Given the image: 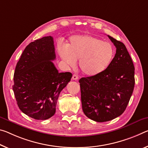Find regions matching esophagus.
I'll use <instances>...</instances> for the list:
<instances>
[{
  "label": "esophagus",
  "mask_w": 148,
  "mask_h": 148,
  "mask_svg": "<svg viewBox=\"0 0 148 148\" xmlns=\"http://www.w3.org/2000/svg\"><path fill=\"white\" fill-rule=\"evenodd\" d=\"M72 79H73L74 80H77V79H78V76H77L76 74H73V76H72Z\"/></svg>",
  "instance_id": "34e87169"
}]
</instances>
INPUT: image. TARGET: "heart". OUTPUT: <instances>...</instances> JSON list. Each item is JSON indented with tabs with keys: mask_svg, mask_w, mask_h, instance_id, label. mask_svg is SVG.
<instances>
[{
	"mask_svg": "<svg viewBox=\"0 0 148 148\" xmlns=\"http://www.w3.org/2000/svg\"><path fill=\"white\" fill-rule=\"evenodd\" d=\"M58 52L66 64L74 67L79 60V67L87 76L101 73L111 64L114 49L108 42L88 35H76L70 38L66 47H58Z\"/></svg>",
	"mask_w": 148,
	"mask_h": 148,
	"instance_id": "heart-1",
	"label": "heart"
}]
</instances>
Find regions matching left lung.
Returning a JSON list of instances; mask_svg holds the SVG:
<instances>
[{"label": "left lung", "mask_w": 148, "mask_h": 148, "mask_svg": "<svg viewBox=\"0 0 148 148\" xmlns=\"http://www.w3.org/2000/svg\"><path fill=\"white\" fill-rule=\"evenodd\" d=\"M108 37L116 49L111 64L101 73L79 80L84 114L99 123L111 121L123 113L135 84L134 66L126 46Z\"/></svg>", "instance_id": "1"}]
</instances>
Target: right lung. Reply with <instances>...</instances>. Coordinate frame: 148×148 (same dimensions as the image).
Instances as JSON below:
<instances>
[{
    "mask_svg": "<svg viewBox=\"0 0 148 148\" xmlns=\"http://www.w3.org/2000/svg\"><path fill=\"white\" fill-rule=\"evenodd\" d=\"M56 58L53 38L43 37L25 47L16 64L12 89L23 113L36 120L53 116L60 91L72 78L60 72L51 60Z\"/></svg>",
    "mask_w": 148,
    "mask_h": 148,
    "instance_id": "obj_1",
    "label": "right lung"
}]
</instances>
